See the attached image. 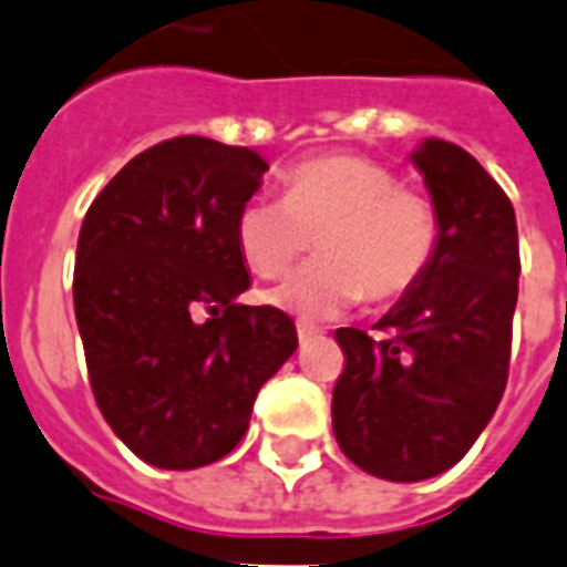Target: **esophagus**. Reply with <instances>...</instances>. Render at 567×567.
Returning <instances> with one entry per match:
<instances>
[{
	"mask_svg": "<svg viewBox=\"0 0 567 567\" xmlns=\"http://www.w3.org/2000/svg\"><path fill=\"white\" fill-rule=\"evenodd\" d=\"M297 338H299V343L306 347V343H311V340L320 338V329H315V326H308V323H297Z\"/></svg>",
	"mask_w": 567,
	"mask_h": 567,
	"instance_id": "obj_1",
	"label": "esophagus"
}]
</instances>
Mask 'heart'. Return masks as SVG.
<instances>
[{
	"label": "heart",
	"mask_w": 567,
	"mask_h": 567,
	"mask_svg": "<svg viewBox=\"0 0 567 567\" xmlns=\"http://www.w3.org/2000/svg\"><path fill=\"white\" fill-rule=\"evenodd\" d=\"M315 238L317 259L270 291L302 320H331L361 302L413 291L440 252V215L402 188L388 165L358 154L302 159L282 174V197L256 195L238 209L236 241L261 279L291 268Z\"/></svg>",
	"instance_id": "obj_1"
}]
</instances>
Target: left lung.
<instances>
[{"instance_id":"obj_1","label":"left lung","mask_w":567,"mask_h":567,"mask_svg":"<svg viewBox=\"0 0 567 567\" xmlns=\"http://www.w3.org/2000/svg\"><path fill=\"white\" fill-rule=\"evenodd\" d=\"M440 215L425 279L372 329H338L347 355L331 427L358 468L395 483L427 481L463 460L507 388L518 302V229L504 188L454 142L413 151Z\"/></svg>"}]
</instances>
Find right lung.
<instances>
[{
    "label": "right lung",
    "instance_id": "right-lung-1",
    "mask_svg": "<svg viewBox=\"0 0 567 567\" xmlns=\"http://www.w3.org/2000/svg\"><path fill=\"white\" fill-rule=\"evenodd\" d=\"M256 151L177 136L142 151L86 209L75 317L92 395L127 449L156 468H197L247 434L261 384L297 349L250 288L236 215L261 186Z\"/></svg>",
    "mask_w": 567,
    "mask_h": 567
}]
</instances>
